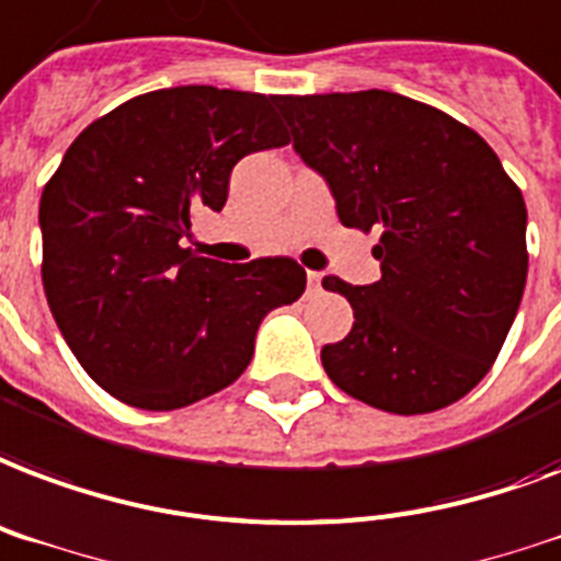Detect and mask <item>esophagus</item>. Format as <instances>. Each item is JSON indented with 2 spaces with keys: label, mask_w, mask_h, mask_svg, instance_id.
Returning a JSON list of instances; mask_svg holds the SVG:
<instances>
[{
  "label": "esophagus",
  "mask_w": 561,
  "mask_h": 561,
  "mask_svg": "<svg viewBox=\"0 0 561 561\" xmlns=\"http://www.w3.org/2000/svg\"><path fill=\"white\" fill-rule=\"evenodd\" d=\"M306 279H309V290H318L320 279H323V276H320L318 271H309V273H306Z\"/></svg>",
  "instance_id": "esophagus-1"
}]
</instances>
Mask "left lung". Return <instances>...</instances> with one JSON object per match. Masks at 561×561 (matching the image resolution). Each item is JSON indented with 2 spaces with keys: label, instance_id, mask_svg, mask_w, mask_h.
Masks as SVG:
<instances>
[{
  "label": "left lung",
  "instance_id": "obj_1",
  "mask_svg": "<svg viewBox=\"0 0 561 561\" xmlns=\"http://www.w3.org/2000/svg\"><path fill=\"white\" fill-rule=\"evenodd\" d=\"M294 149L327 179L341 224L382 229V279L323 288L353 329L320 350L329 379L362 403L426 414L494 365L527 285V205L485 140L391 91L276 96Z\"/></svg>",
  "mask_w": 561,
  "mask_h": 561
}]
</instances>
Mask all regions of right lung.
Returning <instances> with one entry per match:
<instances>
[{
	"mask_svg": "<svg viewBox=\"0 0 561 561\" xmlns=\"http://www.w3.org/2000/svg\"><path fill=\"white\" fill-rule=\"evenodd\" d=\"M276 96L211 84L123 102L81 131L41 196L43 290L67 347L119 403L170 412L247 370L267 311L306 290L294 259L185 250L232 167L288 144Z\"/></svg>",
	"mask_w": 561,
	"mask_h": 561,
	"instance_id": "right-lung-1",
	"label": "right lung"
}]
</instances>
